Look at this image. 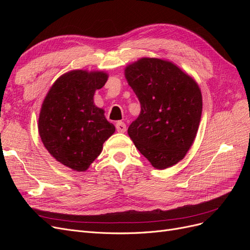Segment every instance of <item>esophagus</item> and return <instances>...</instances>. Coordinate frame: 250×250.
<instances>
[{"label":"esophagus","instance_id":"esophagus-1","mask_svg":"<svg viewBox=\"0 0 250 250\" xmlns=\"http://www.w3.org/2000/svg\"><path fill=\"white\" fill-rule=\"evenodd\" d=\"M116 128H117V131L118 132H125L126 131V125L122 121H119V122L116 123Z\"/></svg>","mask_w":250,"mask_h":250}]
</instances>
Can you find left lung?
Returning <instances> with one entry per match:
<instances>
[{"label":"left lung","instance_id":"obj_1","mask_svg":"<svg viewBox=\"0 0 250 250\" xmlns=\"http://www.w3.org/2000/svg\"><path fill=\"white\" fill-rule=\"evenodd\" d=\"M125 77L141 103L128 134L154 168L172 167L186 156L198 131V84L177 65L158 58L139 59L126 66Z\"/></svg>","mask_w":250,"mask_h":250}]
</instances>
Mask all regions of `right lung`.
I'll return each instance as SVG.
<instances>
[{"label":"right lung","instance_id":"add662e5","mask_svg":"<svg viewBox=\"0 0 250 250\" xmlns=\"http://www.w3.org/2000/svg\"><path fill=\"white\" fill-rule=\"evenodd\" d=\"M107 78L104 72H67L54 82L42 102L39 132L43 146L57 162L75 171L87 170L116 130L104 110L94 104L95 92Z\"/></svg>","mask_w":250,"mask_h":250}]
</instances>
